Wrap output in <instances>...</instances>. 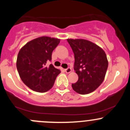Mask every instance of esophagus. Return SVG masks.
Returning <instances> with one entry per match:
<instances>
[{
	"mask_svg": "<svg viewBox=\"0 0 130 130\" xmlns=\"http://www.w3.org/2000/svg\"><path fill=\"white\" fill-rule=\"evenodd\" d=\"M65 72L67 73V74H69V73L71 72V71H72L71 68H67V69H65Z\"/></svg>",
	"mask_w": 130,
	"mask_h": 130,
	"instance_id": "obj_1",
	"label": "esophagus"
}]
</instances>
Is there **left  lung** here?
<instances>
[{
    "label": "left lung",
    "instance_id": "1",
    "mask_svg": "<svg viewBox=\"0 0 130 130\" xmlns=\"http://www.w3.org/2000/svg\"><path fill=\"white\" fill-rule=\"evenodd\" d=\"M67 41L74 52V69L79 77L72 87L79 94H89L99 88L105 79L108 67L106 54L88 40L68 39Z\"/></svg>",
    "mask_w": 130,
    "mask_h": 130
}]
</instances>
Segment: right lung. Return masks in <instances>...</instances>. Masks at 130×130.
<instances>
[{
	"instance_id": "obj_1",
	"label": "right lung",
	"mask_w": 130,
	"mask_h": 130,
	"mask_svg": "<svg viewBox=\"0 0 130 130\" xmlns=\"http://www.w3.org/2000/svg\"><path fill=\"white\" fill-rule=\"evenodd\" d=\"M59 39L50 37H38L27 42L18 55L16 67L20 78L29 88L44 93L53 86L57 75L61 72L52 64L53 51L59 44Z\"/></svg>"
}]
</instances>
